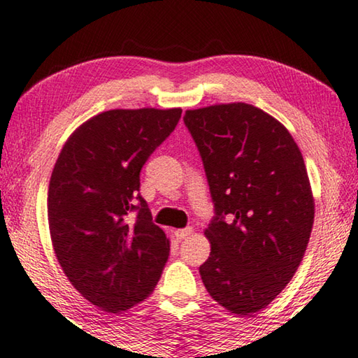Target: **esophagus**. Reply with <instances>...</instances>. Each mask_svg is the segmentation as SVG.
Segmentation results:
<instances>
[{
    "label": "esophagus",
    "mask_w": 358,
    "mask_h": 358,
    "mask_svg": "<svg viewBox=\"0 0 358 358\" xmlns=\"http://www.w3.org/2000/svg\"><path fill=\"white\" fill-rule=\"evenodd\" d=\"M192 234V228H185V229H175L173 236L177 237V241H183L186 237H189Z\"/></svg>",
    "instance_id": "34e87169"
}]
</instances>
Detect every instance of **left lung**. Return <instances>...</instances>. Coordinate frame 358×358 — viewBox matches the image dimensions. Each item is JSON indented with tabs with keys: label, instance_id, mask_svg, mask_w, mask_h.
Listing matches in <instances>:
<instances>
[{
	"label": "left lung",
	"instance_id": "left-lung-1",
	"mask_svg": "<svg viewBox=\"0 0 358 358\" xmlns=\"http://www.w3.org/2000/svg\"><path fill=\"white\" fill-rule=\"evenodd\" d=\"M217 217L199 272L215 301L237 315L269 306L301 264L315 203L298 145L259 108L210 105L185 113Z\"/></svg>",
	"mask_w": 358,
	"mask_h": 358
}]
</instances>
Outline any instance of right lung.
Returning <instances> with one entry per match:
<instances>
[{
	"label": "right lung",
	"mask_w": 358,
	"mask_h": 358,
	"mask_svg": "<svg viewBox=\"0 0 358 358\" xmlns=\"http://www.w3.org/2000/svg\"><path fill=\"white\" fill-rule=\"evenodd\" d=\"M180 117L181 108L103 111L57 157L48 192L55 257L71 285L105 312L145 301L169 259L170 241L138 194L140 170Z\"/></svg>",
	"instance_id": "right-lung-1"
}]
</instances>
